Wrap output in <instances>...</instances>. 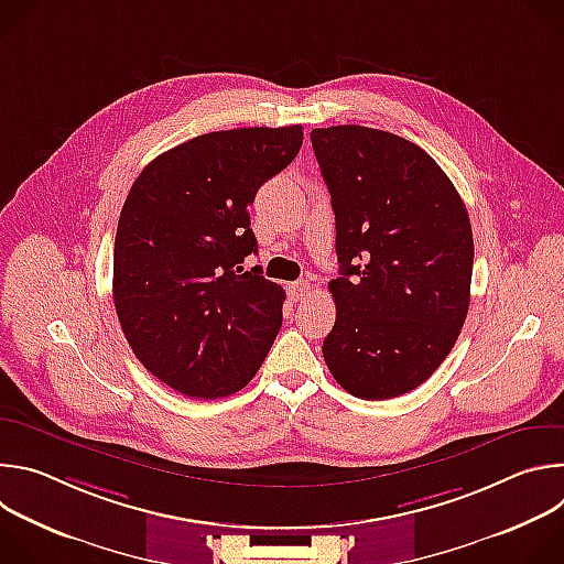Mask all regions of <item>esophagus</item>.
I'll return each instance as SVG.
<instances>
[{"label":"esophagus","instance_id":"1","mask_svg":"<svg viewBox=\"0 0 564 564\" xmlns=\"http://www.w3.org/2000/svg\"><path fill=\"white\" fill-rule=\"evenodd\" d=\"M307 294H310V283H307V281H296V283L290 285V296H292L294 301H301V299H305Z\"/></svg>","mask_w":564,"mask_h":564}]
</instances>
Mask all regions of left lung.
Instances as JSON below:
<instances>
[{
    "instance_id": "1",
    "label": "left lung",
    "mask_w": 564,
    "mask_h": 564,
    "mask_svg": "<svg viewBox=\"0 0 564 564\" xmlns=\"http://www.w3.org/2000/svg\"><path fill=\"white\" fill-rule=\"evenodd\" d=\"M337 220V321L324 359L359 399L424 383L455 346L470 301L473 231L435 160L388 131L310 133Z\"/></svg>"
}]
</instances>
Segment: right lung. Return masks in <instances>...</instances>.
Masks as SVG:
<instances>
[{
  "instance_id": "1",
  "label": "right lung",
  "mask_w": 564,
  "mask_h": 564,
  "mask_svg": "<svg viewBox=\"0 0 564 564\" xmlns=\"http://www.w3.org/2000/svg\"><path fill=\"white\" fill-rule=\"evenodd\" d=\"M301 142V124L203 133L153 158L129 189L116 312L138 361L187 397L246 388L281 330L283 288L240 263L259 250L250 205Z\"/></svg>"
}]
</instances>
